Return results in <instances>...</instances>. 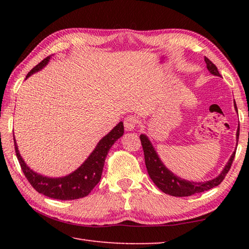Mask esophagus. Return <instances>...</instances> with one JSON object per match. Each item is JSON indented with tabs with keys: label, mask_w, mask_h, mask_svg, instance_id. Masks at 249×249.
<instances>
[{
	"label": "esophagus",
	"mask_w": 249,
	"mask_h": 249,
	"mask_svg": "<svg viewBox=\"0 0 249 249\" xmlns=\"http://www.w3.org/2000/svg\"><path fill=\"white\" fill-rule=\"evenodd\" d=\"M138 124V119L134 115H129L127 117H125L124 120V127L126 130H133L136 128V126Z\"/></svg>",
	"instance_id": "esophagus-1"
}]
</instances>
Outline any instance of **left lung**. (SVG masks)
Segmentation results:
<instances>
[{"mask_svg": "<svg viewBox=\"0 0 249 249\" xmlns=\"http://www.w3.org/2000/svg\"><path fill=\"white\" fill-rule=\"evenodd\" d=\"M204 60L206 64V68H208L210 72L220 77L221 74L218 72L216 66L214 65L209 58L205 57ZM234 105L235 109L237 111V107H236L235 103ZM236 137H239V125L237 133H236ZM140 138L142 142V150H144L146 168L147 171H148L150 179L153 180V182L157 185L160 190L165 192L166 195H169L172 196H190L192 195H196V193L208 191L210 189L216 187V185L220 184L222 181L224 180L226 174L231 169V163H233V160L235 157L234 151V153L231 154L227 165L224 167V169H223V171L216 177V178L210 181H205V182H193V181L181 179L179 177L172 174L170 170H168L165 165L161 162V160L159 159L157 153H156L153 145H151V142L148 140V137H147L146 135L142 134Z\"/></svg>", "mask_w": 249, "mask_h": 249, "instance_id": "obj_1", "label": "left lung"}]
</instances>
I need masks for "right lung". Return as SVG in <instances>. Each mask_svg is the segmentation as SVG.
I'll list each match as a JSON object with an SVG mask.
<instances>
[{
	"label": "right lung",
	"instance_id": "obj_1",
	"mask_svg": "<svg viewBox=\"0 0 249 249\" xmlns=\"http://www.w3.org/2000/svg\"><path fill=\"white\" fill-rule=\"evenodd\" d=\"M49 59L50 56L45 58L36 67H34L26 75V79L31 74L43 69L48 64ZM123 134L124 125L122 122H120L111 132L105 135L102 140L99 142L95 149L92 151L88 159L77 170L68 176L61 177V178H48V177L36 174L31 168H28L26 163L24 162L23 158L20 157L18 145H16V142L14 140L15 153L25 177L37 192L57 200H75L87 196L93 190L95 185L100 182L104 161L108 150L121 136H123Z\"/></svg>",
	"mask_w": 249,
	"mask_h": 249
}]
</instances>
